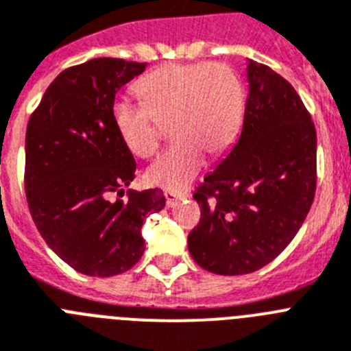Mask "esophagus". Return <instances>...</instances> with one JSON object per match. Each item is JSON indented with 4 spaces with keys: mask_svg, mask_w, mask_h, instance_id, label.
<instances>
[{
    "mask_svg": "<svg viewBox=\"0 0 351 351\" xmlns=\"http://www.w3.org/2000/svg\"><path fill=\"white\" fill-rule=\"evenodd\" d=\"M164 197H166V205L167 206H175L180 199H184L185 194L173 193V191H166V193H164Z\"/></svg>",
    "mask_w": 351,
    "mask_h": 351,
    "instance_id": "obj_1",
    "label": "esophagus"
}]
</instances>
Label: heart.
Segmentation results:
<instances>
[{"mask_svg": "<svg viewBox=\"0 0 351 351\" xmlns=\"http://www.w3.org/2000/svg\"><path fill=\"white\" fill-rule=\"evenodd\" d=\"M143 104L118 99L112 123L123 145L138 157L158 148V123L169 120L175 145L146 169L152 185L182 191L205 164V152L226 154L237 139L243 112L242 86L224 63H169L136 84Z\"/></svg>", "mask_w": 351, "mask_h": 351, "instance_id": "heart-1", "label": "heart"}]
</instances>
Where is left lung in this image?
<instances>
[{
  "label": "left lung",
  "instance_id": "obj_1",
  "mask_svg": "<svg viewBox=\"0 0 351 351\" xmlns=\"http://www.w3.org/2000/svg\"><path fill=\"white\" fill-rule=\"evenodd\" d=\"M247 81L240 138L196 189L201 219L187 239L193 260L219 276L251 274L276 260L316 191V129L298 93L252 60Z\"/></svg>",
  "mask_w": 351,
  "mask_h": 351
}]
</instances>
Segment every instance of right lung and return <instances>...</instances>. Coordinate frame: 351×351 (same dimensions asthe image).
<instances>
[{"label":"right lung","mask_w":351,"mask_h":351,"mask_svg":"<svg viewBox=\"0 0 351 351\" xmlns=\"http://www.w3.org/2000/svg\"><path fill=\"white\" fill-rule=\"evenodd\" d=\"M145 69L146 63L120 58L70 66L49 84L28 121L29 213L49 247L84 276L111 277L132 268L145 252V217L166 206L160 189L121 197L136 160L112 123V104Z\"/></svg>","instance_id":"right-lung-1"}]
</instances>
